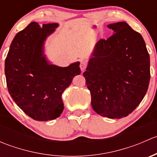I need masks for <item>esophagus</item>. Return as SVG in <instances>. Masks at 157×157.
Wrapping results in <instances>:
<instances>
[{
  "label": "esophagus",
  "instance_id": "34e87169",
  "mask_svg": "<svg viewBox=\"0 0 157 157\" xmlns=\"http://www.w3.org/2000/svg\"><path fill=\"white\" fill-rule=\"evenodd\" d=\"M86 66H87V63H86V61H83V60H82V61H80V70H81L82 71H85V69H86Z\"/></svg>",
  "mask_w": 157,
  "mask_h": 157
}]
</instances>
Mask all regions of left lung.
Wrapping results in <instances>:
<instances>
[{
    "label": "left lung",
    "instance_id": "obj_1",
    "mask_svg": "<svg viewBox=\"0 0 157 157\" xmlns=\"http://www.w3.org/2000/svg\"><path fill=\"white\" fill-rule=\"evenodd\" d=\"M107 27L113 35L96 44L83 74L93 110L101 116L121 118L137 108L146 95L150 55L141 35L127 23Z\"/></svg>",
    "mask_w": 157,
    "mask_h": 157
}]
</instances>
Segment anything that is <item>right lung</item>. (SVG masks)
<instances>
[{"label":"right lung","instance_id":"add662e5","mask_svg":"<svg viewBox=\"0 0 157 157\" xmlns=\"http://www.w3.org/2000/svg\"><path fill=\"white\" fill-rule=\"evenodd\" d=\"M58 26L54 23L41 26L32 22L16 35L5 60L11 97L36 121H49L61 115L64 110L62 93L80 74L79 61L63 67L52 64L46 58L45 42Z\"/></svg>","mask_w":157,"mask_h":157}]
</instances>
